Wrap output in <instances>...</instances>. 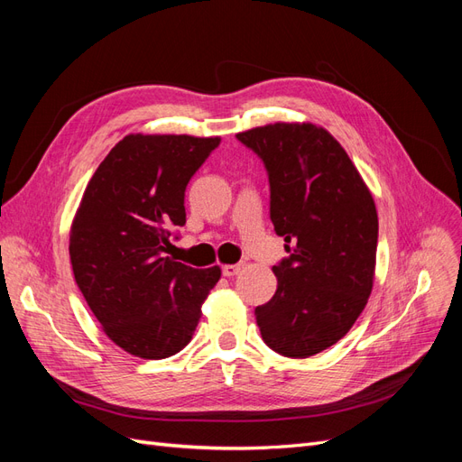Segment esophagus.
Listing matches in <instances>:
<instances>
[{"mask_svg": "<svg viewBox=\"0 0 462 462\" xmlns=\"http://www.w3.org/2000/svg\"><path fill=\"white\" fill-rule=\"evenodd\" d=\"M241 268H243V265L241 263H229V265H223V275H226V277H233V275H236V273H239L241 272Z\"/></svg>", "mask_w": 462, "mask_h": 462, "instance_id": "obj_1", "label": "esophagus"}]
</instances>
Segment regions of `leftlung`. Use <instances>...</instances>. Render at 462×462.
Wrapping results in <instances>:
<instances>
[{
    "label": "left lung",
    "instance_id": "8db88e82",
    "mask_svg": "<svg viewBox=\"0 0 462 462\" xmlns=\"http://www.w3.org/2000/svg\"><path fill=\"white\" fill-rule=\"evenodd\" d=\"M270 177V217L289 256L277 291L254 310L272 351L309 358L345 337L374 285L377 212L343 146L312 123H272L236 134Z\"/></svg>",
    "mask_w": 462,
    "mask_h": 462
}]
</instances>
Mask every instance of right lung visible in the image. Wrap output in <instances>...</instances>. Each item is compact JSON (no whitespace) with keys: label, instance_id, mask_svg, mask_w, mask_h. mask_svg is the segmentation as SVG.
<instances>
[{"label":"right lung","instance_id":"obj_1","mask_svg":"<svg viewBox=\"0 0 462 462\" xmlns=\"http://www.w3.org/2000/svg\"><path fill=\"white\" fill-rule=\"evenodd\" d=\"M219 136L127 134L97 165L69 235L75 282L104 333L129 355L160 360L190 343L219 265L167 256L183 227L185 190Z\"/></svg>","mask_w":462,"mask_h":462}]
</instances>
